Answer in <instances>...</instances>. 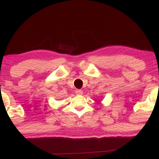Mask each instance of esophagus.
I'll use <instances>...</instances> for the list:
<instances>
[{"label": "esophagus", "mask_w": 159, "mask_h": 159, "mask_svg": "<svg viewBox=\"0 0 159 159\" xmlns=\"http://www.w3.org/2000/svg\"><path fill=\"white\" fill-rule=\"evenodd\" d=\"M75 93L77 95H82L83 94V91L81 90H77L75 91Z\"/></svg>", "instance_id": "1"}]
</instances>
